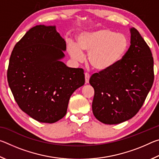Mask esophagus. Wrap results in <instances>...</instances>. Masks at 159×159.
<instances>
[{
  "mask_svg": "<svg viewBox=\"0 0 159 159\" xmlns=\"http://www.w3.org/2000/svg\"><path fill=\"white\" fill-rule=\"evenodd\" d=\"M90 78V76L89 74L85 73V83H86V84L89 83Z\"/></svg>",
  "mask_w": 159,
  "mask_h": 159,
  "instance_id": "1",
  "label": "esophagus"
}]
</instances>
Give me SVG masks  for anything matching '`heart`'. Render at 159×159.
Here are the masks:
<instances>
[{
	"instance_id": "heart-1",
	"label": "heart",
	"mask_w": 159,
	"mask_h": 159,
	"mask_svg": "<svg viewBox=\"0 0 159 159\" xmlns=\"http://www.w3.org/2000/svg\"><path fill=\"white\" fill-rule=\"evenodd\" d=\"M128 47V39L124 34L99 29L80 34L76 43L71 42L68 44L67 51L70 57L76 61L83 60V52H88V61L93 68L104 71L119 63Z\"/></svg>"
}]
</instances>
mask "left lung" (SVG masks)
Listing matches in <instances>:
<instances>
[{
  "instance_id": "8db88e82",
  "label": "left lung",
  "mask_w": 159,
  "mask_h": 159,
  "mask_svg": "<svg viewBox=\"0 0 159 159\" xmlns=\"http://www.w3.org/2000/svg\"><path fill=\"white\" fill-rule=\"evenodd\" d=\"M130 45L113 68L94 74L93 114L104 124H118L135 116L154 83V59L139 31L130 29Z\"/></svg>"
}]
</instances>
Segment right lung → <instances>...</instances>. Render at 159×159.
I'll use <instances>...</instances> for the list:
<instances>
[{"label":"right lung","instance_id":"1","mask_svg":"<svg viewBox=\"0 0 159 159\" xmlns=\"http://www.w3.org/2000/svg\"><path fill=\"white\" fill-rule=\"evenodd\" d=\"M66 42L56 26L37 25L15 45L7 81L20 108L37 121L53 123L66 114L70 97L85 83L82 69L61 60Z\"/></svg>","mask_w":159,"mask_h":159}]
</instances>
